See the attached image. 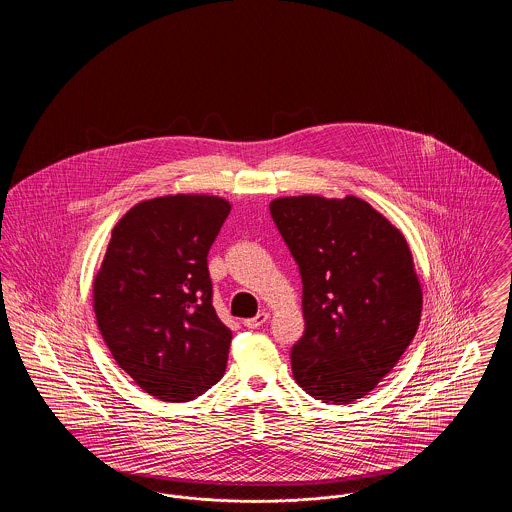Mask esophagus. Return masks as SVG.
<instances>
[{"label": "esophagus", "mask_w": 512, "mask_h": 512, "mask_svg": "<svg viewBox=\"0 0 512 512\" xmlns=\"http://www.w3.org/2000/svg\"><path fill=\"white\" fill-rule=\"evenodd\" d=\"M268 320V313H259L257 317L247 318L244 320L245 328H251V330H255V328H259V326H263L265 322Z\"/></svg>", "instance_id": "1"}]
</instances>
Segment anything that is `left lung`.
<instances>
[{
	"label": "left lung",
	"mask_w": 512,
	"mask_h": 512,
	"mask_svg": "<svg viewBox=\"0 0 512 512\" xmlns=\"http://www.w3.org/2000/svg\"><path fill=\"white\" fill-rule=\"evenodd\" d=\"M270 217L303 282L295 382L324 403L361 399L413 341L422 290L403 234L355 195L280 197Z\"/></svg>",
	"instance_id": "8db88e82"
}]
</instances>
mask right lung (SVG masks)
Returning <instances> with one entry per match:
<instances>
[{"instance_id": "1", "label": "right lung", "mask_w": 512, "mask_h": 512, "mask_svg": "<svg viewBox=\"0 0 512 512\" xmlns=\"http://www.w3.org/2000/svg\"><path fill=\"white\" fill-rule=\"evenodd\" d=\"M228 213L215 195L142 201L113 228L94 280L111 355L161 401H192L226 370L232 332L213 307L207 255Z\"/></svg>"}]
</instances>
